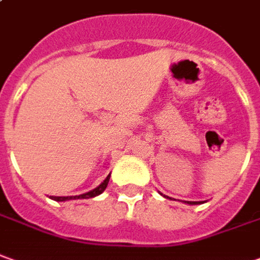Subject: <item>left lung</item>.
Here are the masks:
<instances>
[{
    "mask_svg": "<svg viewBox=\"0 0 260 260\" xmlns=\"http://www.w3.org/2000/svg\"><path fill=\"white\" fill-rule=\"evenodd\" d=\"M185 204H188V205H198V204H204V202H190V201H183Z\"/></svg>",
    "mask_w": 260,
    "mask_h": 260,
    "instance_id": "8db88e82",
    "label": "left lung"
}]
</instances>
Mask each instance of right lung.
<instances>
[{"mask_svg": "<svg viewBox=\"0 0 260 260\" xmlns=\"http://www.w3.org/2000/svg\"><path fill=\"white\" fill-rule=\"evenodd\" d=\"M109 178H111V174L108 175L107 178H105V181L101 182V185H98L95 189L89 190V192H86V193H82V195H77V197H51V199H54L56 202H65V201H71V199H89V198L98 197V195H101L108 186Z\"/></svg>", "mask_w": 260, "mask_h": 260, "instance_id": "add662e5", "label": "right lung"}]
</instances>
